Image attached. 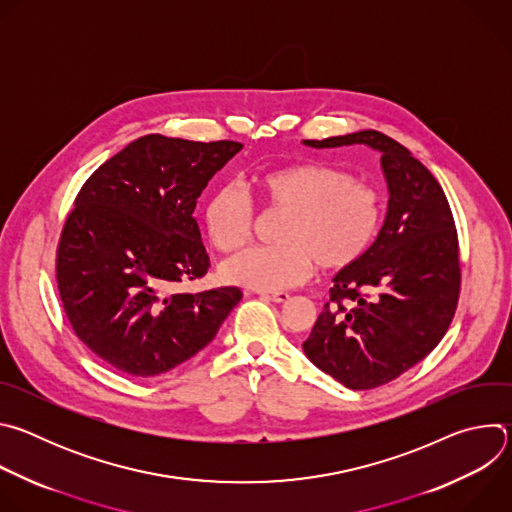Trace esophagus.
Here are the masks:
<instances>
[{
	"mask_svg": "<svg viewBox=\"0 0 512 512\" xmlns=\"http://www.w3.org/2000/svg\"><path fill=\"white\" fill-rule=\"evenodd\" d=\"M257 294H259L263 300H269V302H275V304H283V302L289 300L287 291H257Z\"/></svg>",
	"mask_w": 512,
	"mask_h": 512,
	"instance_id": "esophagus-1",
	"label": "esophagus"
}]
</instances>
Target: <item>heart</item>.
Wrapping results in <instances>:
<instances>
[{
    "instance_id": "1",
    "label": "heart",
    "mask_w": 512,
    "mask_h": 512,
    "mask_svg": "<svg viewBox=\"0 0 512 512\" xmlns=\"http://www.w3.org/2000/svg\"><path fill=\"white\" fill-rule=\"evenodd\" d=\"M253 186L261 200L287 218L275 247H253L223 263L221 275L233 285L277 291L302 283L314 263L322 271L356 265L369 253L383 225V198L346 170L304 162L259 172ZM210 243L223 253L241 249L253 233V206L235 186L210 192L202 208Z\"/></svg>"
}]
</instances>
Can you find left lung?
Masks as SVG:
<instances>
[{
	"label": "left lung",
	"instance_id": "1",
	"mask_svg": "<svg viewBox=\"0 0 512 512\" xmlns=\"http://www.w3.org/2000/svg\"><path fill=\"white\" fill-rule=\"evenodd\" d=\"M310 148L369 145L381 154L389 204L377 241L334 275L306 356L352 391L381 387L423 360L450 328L460 294L458 233L431 172L389 135L364 129L304 139Z\"/></svg>",
	"mask_w": 512,
	"mask_h": 512
}]
</instances>
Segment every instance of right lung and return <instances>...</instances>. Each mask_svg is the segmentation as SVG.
I'll return each mask as SVG.
<instances>
[{
	"label": "right lung",
	"mask_w": 512,
	"mask_h": 512,
	"mask_svg": "<svg viewBox=\"0 0 512 512\" xmlns=\"http://www.w3.org/2000/svg\"><path fill=\"white\" fill-rule=\"evenodd\" d=\"M243 143L143 135L83 184L56 251V281L83 344L129 377H156L202 350L239 287L180 294L208 271L194 218L208 180Z\"/></svg>",
	"instance_id": "right-lung-1"
}]
</instances>
